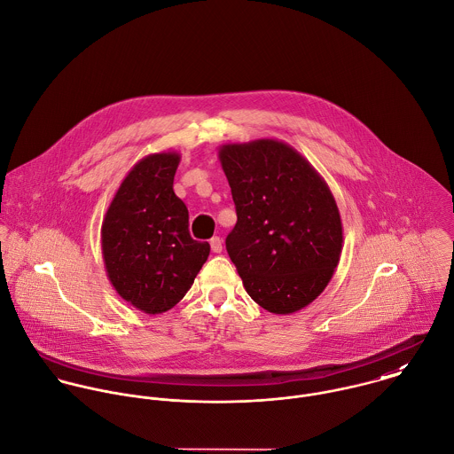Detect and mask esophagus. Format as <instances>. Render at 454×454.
Masks as SVG:
<instances>
[{
    "label": "esophagus",
    "mask_w": 454,
    "mask_h": 454,
    "mask_svg": "<svg viewBox=\"0 0 454 454\" xmlns=\"http://www.w3.org/2000/svg\"><path fill=\"white\" fill-rule=\"evenodd\" d=\"M209 245H211V250H213L215 254H220L222 248H223V247H222V239H220L218 236H215V238L209 241Z\"/></svg>",
    "instance_id": "1"
}]
</instances>
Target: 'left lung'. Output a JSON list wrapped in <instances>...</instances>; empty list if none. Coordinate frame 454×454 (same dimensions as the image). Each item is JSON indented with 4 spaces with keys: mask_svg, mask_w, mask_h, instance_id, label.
<instances>
[{
    "mask_svg": "<svg viewBox=\"0 0 454 454\" xmlns=\"http://www.w3.org/2000/svg\"><path fill=\"white\" fill-rule=\"evenodd\" d=\"M238 222L225 239L248 296L277 315L327 287L343 248L336 200L313 165L278 139L218 148Z\"/></svg>",
    "mask_w": 454,
    "mask_h": 454,
    "instance_id": "1",
    "label": "left lung"
}]
</instances>
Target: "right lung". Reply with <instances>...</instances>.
<instances>
[{
    "label": "right lung",
    "mask_w": 454,
    "mask_h": 454,
    "mask_svg": "<svg viewBox=\"0 0 454 454\" xmlns=\"http://www.w3.org/2000/svg\"><path fill=\"white\" fill-rule=\"evenodd\" d=\"M181 154L139 160L116 190L102 222V255L114 291L134 308L156 315L184 298L209 245L192 239L188 209L172 183Z\"/></svg>",
    "instance_id": "1"
}]
</instances>
